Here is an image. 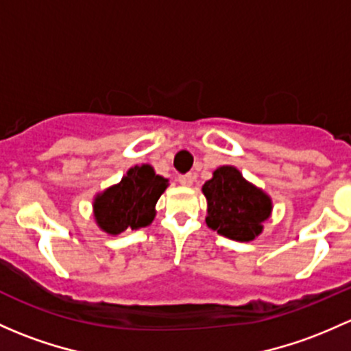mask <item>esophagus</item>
Listing matches in <instances>:
<instances>
[{
    "label": "esophagus",
    "instance_id": "34e87169",
    "mask_svg": "<svg viewBox=\"0 0 351 351\" xmlns=\"http://www.w3.org/2000/svg\"><path fill=\"white\" fill-rule=\"evenodd\" d=\"M178 182L182 183V185H185V186H191V185H193V182H195V175H193V173H185V175H180Z\"/></svg>",
    "mask_w": 351,
    "mask_h": 351
}]
</instances>
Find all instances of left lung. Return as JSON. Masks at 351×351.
Listing matches in <instances>:
<instances>
[{
  "label": "left lung",
  "mask_w": 351,
  "mask_h": 351,
  "mask_svg": "<svg viewBox=\"0 0 351 351\" xmlns=\"http://www.w3.org/2000/svg\"><path fill=\"white\" fill-rule=\"evenodd\" d=\"M202 190L208 204L206 225L217 234L249 242L263 232L261 223L271 215V198L247 183L237 168L220 166Z\"/></svg>",
  "instance_id": "obj_1"
}]
</instances>
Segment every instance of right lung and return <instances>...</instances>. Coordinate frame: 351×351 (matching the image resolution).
I'll return each mask as SVG.
<instances>
[{"label": "right lung", "instance_id": "add662e5", "mask_svg": "<svg viewBox=\"0 0 351 351\" xmlns=\"http://www.w3.org/2000/svg\"><path fill=\"white\" fill-rule=\"evenodd\" d=\"M168 186V180L156 175L149 165L134 166L119 185L108 188L94 202L97 225L117 235L126 228H141L153 222L154 205Z\"/></svg>", "mask_w": 351, "mask_h": 351}]
</instances>
